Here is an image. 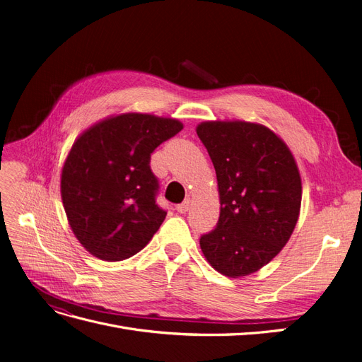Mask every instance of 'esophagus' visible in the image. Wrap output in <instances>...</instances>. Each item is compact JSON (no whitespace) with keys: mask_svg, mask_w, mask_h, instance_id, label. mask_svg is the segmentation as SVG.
Returning a JSON list of instances; mask_svg holds the SVG:
<instances>
[{"mask_svg":"<svg viewBox=\"0 0 362 362\" xmlns=\"http://www.w3.org/2000/svg\"><path fill=\"white\" fill-rule=\"evenodd\" d=\"M189 208H190V201L187 199V201H184L182 204L177 205V211H178L180 214H184V213L189 211Z\"/></svg>","mask_w":362,"mask_h":362,"instance_id":"esophagus-1","label":"esophagus"}]
</instances>
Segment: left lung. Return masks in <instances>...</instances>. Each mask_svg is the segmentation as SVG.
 Instances as JSON below:
<instances>
[{"instance_id":"1","label":"left lung","mask_w":362,"mask_h":362,"mask_svg":"<svg viewBox=\"0 0 362 362\" xmlns=\"http://www.w3.org/2000/svg\"><path fill=\"white\" fill-rule=\"evenodd\" d=\"M196 133L213 161L221 199L217 226L199 240L202 254L228 278L250 275L279 254L298 223V163L261 124L205 120Z\"/></svg>"}]
</instances>
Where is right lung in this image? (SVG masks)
Here are the masks:
<instances>
[{
    "label": "right lung",
    "mask_w": 362,
    "mask_h": 362,
    "mask_svg": "<svg viewBox=\"0 0 362 362\" xmlns=\"http://www.w3.org/2000/svg\"><path fill=\"white\" fill-rule=\"evenodd\" d=\"M182 127L173 117L122 113L75 139L63 163L60 193L72 233L89 254L122 261L151 242L166 217L156 204L151 154Z\"/></svg>",
    "instance_id": "add662e5"
}]
</instances>
